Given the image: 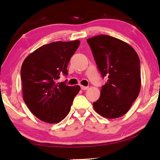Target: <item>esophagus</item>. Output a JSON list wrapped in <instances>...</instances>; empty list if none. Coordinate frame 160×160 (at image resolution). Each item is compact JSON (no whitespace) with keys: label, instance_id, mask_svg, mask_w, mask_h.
<instances>
[{"label":"esophagus","instance_id":"obj_1","mask_svg":"<svg viewBox=\"0 0 160 160\" xmlns=\"http://www.w3.org/2000/svg\"><path fill=\"white\" fill-rule=\"evenodd\" d=\"M88 89H89V87H88L81 86V89H82V90H87Z\"/></svg>","mask_w":160,"mask_h":160}]
</instances>
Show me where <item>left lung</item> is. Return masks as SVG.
Returning a JSON list of instances; mask_svg holds the SVG:
<instances>
[{
    "instance_id": "obj_1",
    "label": "left lung",
    "mask_w": 160,
    "mask_h": 160,
    "mask_svg": "<svg viewBox=\"0 0 160 160\" xmlns=\"http://www.w3.org/2000/svg\"><path fill=\"white\" fill-rule=\"evenodd\" d=\"M98 69L107 82L93 104L95 111L108 119L122 117L137 99L141 88L140 58L128 44L99 35L87 39Z\"/></svg>"
}]
</instances>
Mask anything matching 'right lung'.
I'll use <instances>...</instances> for the list:
<instances>
[{
	"mask_svg": "<svg viewBox=\"0 0 160 160\" xmlns=\"http://www.w3.org/2000/svg\"><path fill=\"white\" fill-rule=\"evenodd\" d=\"M80 40L57 41L31 53L21 67L22 98L30 111L41 121L57 124L69 114L80 87L56 83L60 75H67V65Z\"/></svg>",
	"mask_w": 160,
	"mask_h": 160,
	"instance_id": "1",
	"label": "right lung"
}]
</instances>
